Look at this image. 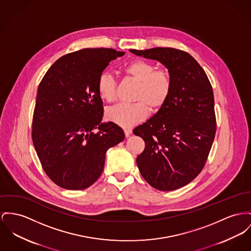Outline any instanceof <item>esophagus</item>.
Wrapping results in <instances>:
<instances>
[{
	"label": "esophagus",
	"instance_id": "1",
	"mask_svg": "<svg viewBox=\"0 0 251 251\" xmlns=\"http://www.w3.org/2000/svg\"><path fill=\"white\" fill-rule=\"evenodd\" d=\"M131 133H132V130H131L130 128H126V129H125V135H126V138H127V137H129Z\"/></svg>",
	"mask_w": 251,
	"mask_h": 251
}]
</instances>
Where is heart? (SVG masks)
I'll return each instance as SVG.
<instances>
[{"label": "heart", "mask_w": 251, "mask_h": 251, "mask_svg": "<svg viewBox=\"0 0 251 251\" xmlns=\"http://www.w3.org/2000/svg\"><path fill=\"white\" fill-rule=\"evenodd\" d=\"M123 72L139 82L132 104H118L106 111L108 121L123 127H130L143 122L151 111L157 112L169 99L172 80L166 68L145 60H134L123 67ZM97 91L101 100L114 102L117 99V81L108 72H102L97 81Z\"/></svg>", "instance_id": "obj_1"}]
</instances>
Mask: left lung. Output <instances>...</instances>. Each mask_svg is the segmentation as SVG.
Returning a JSON list of instances; mask_svg holds the SVG:
<instances>
[{"label": "left lung", "mask_w": 251, "mask_h": 251, "mask_svg": "<svg viewBox=\"0 0 251 251\" xmlns=\"http://www.w3.org/2000/svg\"><path fill=\"white\" fill-rule=\"evenodd\" d=\"M167 67L172 89L167 103L133 133L146 143L137 157L144 179L156 189L170 191L193 181L205 165L216 133L214 95L198 62L172 48L130 50Z\"/></svg>", "instance_id": "left-lung-1"}]
</instances>
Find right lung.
Masks as SVG:
<instances>
[{
    "instance_id": "1",
    "label": "right lung",
    "mask_w": 251,
    "mask_h": 251,
    "mask_svg": "<svg viewBox=\"0 0 251 251\" xmlns=\"http://www.w3.org/2000/svg\"><path fill=\"white\" fill-rule=\"evenodd\" d=\"M125 52L84 49L64 55L38 87L32 120L34 148L46 174L65 189L82 190L100 177L105 153L125 139L112 122L100 123L97 81Z\"/></svg>"
}]
</instances>
